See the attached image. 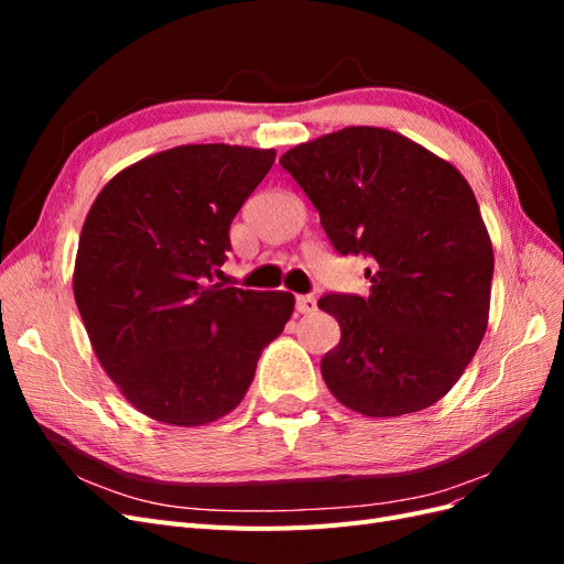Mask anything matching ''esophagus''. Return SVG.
Listing matches in <instances>:
<instances>
[{
    "instance_id": "1",
    "label": "esophagus",
    "mask_w": 564,
    "mask_h": 564,
    "mask_svg": "<svg viewBox=\"0 0 564 564\" xmlns=\"http://www.w3.org/2000/svg\"><path fill=\"white\" fill-rule=\"evenodd\" d=\"M317 308V301L313 299V296H296V311L301 313V315H308V313H313Z\"/></svg>"
}]
</instances>
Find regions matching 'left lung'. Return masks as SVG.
I'll return each mask as SVG.
<instances>
[{
	"instance_id": "obj_1",
	"label": "left lung",
	"mask_w": 564,
	"mask_h": 564,
	"mask_svg": "<svg viewBox=\"0 0 564 564\" xmlns=\"http://www.w3.org/2000/svg\"><path fill=\"white\" fill-rule=\"evenodd\" d=\"M338 253H365L369 296L327 294L340 340L322 357L332 395L395 419L445 398L480 348L494 249L458 169L381 127H346L286 150Z\"/></svg>"
}]
</instances>
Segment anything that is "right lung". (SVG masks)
Wrapping results in <instances>:
<instances>
[{"label": "right lung", "mask_w": 564, "mask_h": 564, "mask_svg": "<svg viewBox=\"0 0 564 564\" xmlns=\"http://www.w3.org/2000/svg\"><path fill=\"white\" fill-rule=\"evenodd\" d=\"M275 150L199 143L122 169L82 226L73 292L100 367L141 414L207 425L230 414L294 294L214 282L230 224Z\"/></svg>", "instance_id": "obj_1"}]
</instances>
